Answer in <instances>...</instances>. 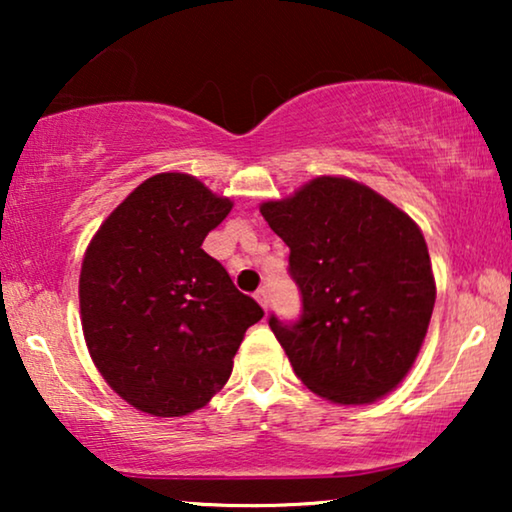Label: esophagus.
Returning a JSON list of instances; mask_svg holds the SVG:
<instances>
[{"label": "esophagus", "mask_w": 512, "mask_h": 512, "mask_svg": "<svg viewBox=\"0 0 512 512\" xmlns=\"http://www.w3.org/2000/svg\"><path fill=\"white\" fill-rule=\"evenodd\" d=\"M256 300H258V303H261L263 310H268V307H270V296H268V289H258V291H256Z\"/></svg>", "instance_id": "34e87169"}]
</instances>
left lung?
<instances>
[{"label":"left lung","instance_id":"8db88e82","mask_svg":"<svg viewBox=\"0 0 512 512\" xmlns=\"http://www.w3.org/2000/svg\"><path fill=\"white\" fill-rule=\"evenodd\" d=\"M263 219L291 249L303 317L270 328L300 382L338 405H368L410 373L436 303L429 249L415 221L366 184L317 177Z\"/></svg>","mask_w":512,"mask_h":512}]
</instances>
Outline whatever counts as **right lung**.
I'll use <instances>...</instances> for the list:
<instances>
[{"mask_svg":"<svg viewBox=\"0 0 512 512\" xmlns=\"http://www.w3.org/2000/svg\"><path fill=\"white\" fill-rule=\"evenodd\" d=\"M233 200L184 172L139 184L90 240L81 326L104 382L153 417L205 408L233 373L244 333L263 317L202 249Z\"/></svg>","mask_w":512,"mask_h":512,"instance_id":"obj_1","label":"right lung"}]
</instances>
